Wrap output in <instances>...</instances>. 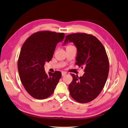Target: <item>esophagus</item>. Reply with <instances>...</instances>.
Listing matches in <instances>:
<instances>
[{
	"label": "esophagus",
	"instance_id": "obj_1",
	"mask_svg": "<svg viewBox=\"0 0 128 128\" xmlns=\"http://www.w3.org/2000/svg\"><path fill=\"white\" fill-rule=\"evenodd\" d=\"M66 74V72H62V76H65Z\"/></svg>",
	"mask_w": 128,
	"mask_h": 128
}]
</instances>
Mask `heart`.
<instances>
[{
	"label": "heart",
	"instance_id": "b5f03b06",
	"mask_svg": "<svg viewBox=\"0 0 128 128\" xmlns=\"http://www.w3.org/2000/svg\"><path fill=\"white\" fill-rule=\"evenodd\" d=\"M68 46H70V45H68Z\"/></svg>",
	"mask_w": 128,
	"mask_h": 128
}]
</instances>
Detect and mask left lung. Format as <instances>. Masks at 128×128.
<instances>
[{"instance_id":"1","label":"left lung","mask_w":128,"mask_h":128,"mask_svg":"<svg viewBox=\"0 0 128 128\" xmlns=\"http://www.w3.org/2000/svg\"><path fill=\"white\" fill-rule=\"evenodd\" d=\"M68 42L76 46V64L84 67L85 72L80 77L71 74L73 81L68 86L70 95L80 103L91 102L100 94L108 76L109 62L106 50L97 38L85 33L67 35L63 45Z\"/></svg>"}]
</instances>
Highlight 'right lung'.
Wrapping results in <instances>:
<instances>
[{
	"mask_svg": "<svg viewBox=\"0 0 128 128\" xmlns=\"http://www.w3.org/2000/svg\"><path fill=\"white\" fill-rule=\"evenodd\" d=\"M64 37V33L38 32L24 43L18 60V70L22 84L32 97L42 100L53 93L62 73L55 71L47 74L44 65L51 60L57 44Z\"/></svg>",
	"mask_w": 128,
	"mask_h": 128,
	"instance_id": "add662e5",
	"label": "right lung"
}]
</instances>
